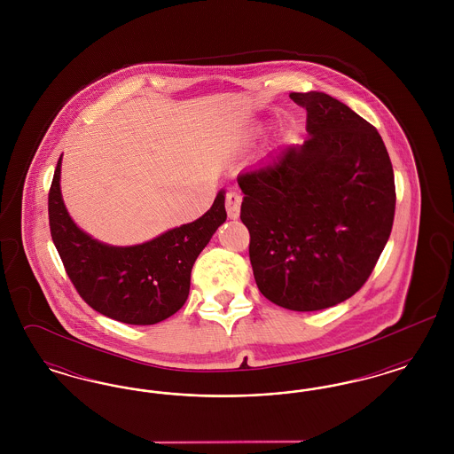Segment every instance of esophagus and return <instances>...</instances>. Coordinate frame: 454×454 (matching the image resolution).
I'll return each mask as SVG.
<instances>
[{
  "instance_id": "obj_1",
  "label": "esophagus",
  "mask_w": 454,
  "mask_h": 454,
  "mask_svg": "<svg viewBox=\"0 0 454 454\" xmlns=\"http://www.w3.org/2000/svg\"><path fill=\"white\" fill-rule=\"evenodd\" d=\"M224 206H226V213H228V217H231V219H237V217L239 216L241 195L238 194L237 191H230V192L226 194Z\"/></svg>"
}]
</instances>
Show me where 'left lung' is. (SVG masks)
<instances>
[{"label": "left lung", "mask_w": 454, "mask_h": 454, "mask_svg": "<svg viewBox=\"0 0 454 454\" xmlns=\"http://www.w3.org/2000/svg\"><path fill=\"white\" fill-rule=\"evenodd\" d=\"M289 97L306 108L309 136L239 173V219L260 293L317 311L369 279L391 233L395 176L380 132L346 104L322 91Z\"/></svg>", "instance_id": "8db88e82"}]
</instances>
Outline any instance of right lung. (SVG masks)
<instances>
[{"mask_svg": "<svg viewBox=\"0 0 454 454\" xmlns=\"http://www.w3.org/2000/svg\"><path fill=\"white\" fill-rule=\"evenodd\" d=\"M59 176L61 158L49 189V228L66 274L83 301L108 318L129 325H154L176 313L187 301L195 259L226 221L223 192L194 223L143 245L108 247L71 221Z\"/></svg>", "mask_w": 454, "mask_h": 454, "instance_id": "1", "label": "right lung"}]
</instances>
